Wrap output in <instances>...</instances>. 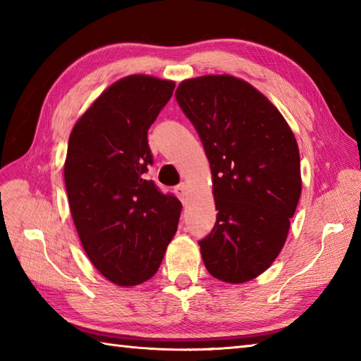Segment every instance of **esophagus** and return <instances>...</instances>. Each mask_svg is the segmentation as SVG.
<instances>
[{
	"label": "esophagus",
	"mask_w": 361,
	"mask_h": 361,
	"mask_svg": "<svg viewBox=\"0 0 361 361\" xmlns=\"http://www.w3.org/2000/svg\"><path fill=\"white\" fill-rule=\"evenodd\" d=\"M175 194L176 197L180 198L181 202H186L188 200V185L186 183H181V185H178L175 188Z\"/></svg>",
	"instance_id": "esophagus-1"
}]
</instances>
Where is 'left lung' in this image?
Listing matches in <instances>:
<instances>
[{
	"instance_id": "obj_1",
	"label": "left lung",
	"mask_w": 361,
	"mask_h": 361,
	"mask_svg": "<svg viewBox=\"0 0 361 361\" xmlns=\"http://www.w3.org/2000/svg\"><path fill=\"white\" fill-rule=\"evenodd\" d=\"M176 102L203 142L217 220L198 242L206 270L228 283L257 278L278 257L301 197L296 137L279 110L229 74L183 80Z\"/></svg>"
}]
</instances>
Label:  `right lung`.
Here are the masks:
<instances>
[{
	"instance_id": "1",
	"label": "right lung",
	"mask_w": 361,
	"mask_h": 361,
	"mask_svg": "<svg viewBox=\"0 0 361 361\" xmlns=\"http://www.w3.org/2000/svg\"><path fill=\"white\" fill-rule=\"evenodd\" d=\"M175 82L133 74L106 88L73 127L65 185L82 247L97 271L132 287L158 271L181 203L145 180L153 163L147 130Z\"/></svg>"
}]
</instances>
